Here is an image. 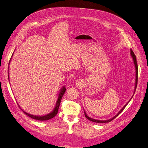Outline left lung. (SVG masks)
Returning a JSON list of instances; mask_svg holds the SVG:
<instances>
[{"mask_svg":"<svg viewBox=\"0 0 148 148\" xmlns=\"http://www.w3.org/2000/svg\"><path fill=\"white\" fill-rule=\"evenodd\" d=\"M130 54H131V56L133 58V63H134V65H135V71H136V80H135V91H134V94H135V90L136 89V86H137V83H138V65H137V62H136V56L135 55V53H134L133 51L132 50V49H130ZM133 96L132 97V98L133 97ZM132 98L130 99V100L132 99ZM130 101L127 103L126 104H125L123 108L121 109L119 112L117 114V115H115L114 117H112L110 119H109V120H96V119H92L91 117H88V116L87 115V114H86V112H85V111L84 110V115L85 117H86V118L87 119H88L89 120L91 121V122H96V123H107V122H111L112 120H114L115 117H117V116L122 112L123 110V109L125 108V107L127 106V105L128 104V102H130Z\"/></svg>","mask_w":148,"mask_h":148,"instance_id":"8db88e82","label":"left lung"}]
</instances>
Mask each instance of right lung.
<instances>
[{
	"label": "right lung",
	"mask_w": 148,
	"mask_h": 148,
	"mask_svg": "<svg viewBox=\"0 0 148 148\" xmlns=\"http://www.w3.org/2000/svg\"><path fill=\"white\" fill-rule=\"evenodd\" d=\"M12 56H13V54H12ZM8 80H9V75H8ZM65 91H66V88H65V87L63 86V87H62V88L60 89V92L59 94V96H58V99L57 100V102H56V106L54 107V109H53V110L51 112V113H49V114H48L47 115H43V116L33 115H31V114H28L27 112H26L23 111L21 109L23 110V112L26 115H27L28 116H29V117L32 118L33 119H35V120L43 121V120H49V119H52L53 117H55V116L57 115V114L58 112V110H59V106H60V104L61 99H62V96H64V93L65 92Z\"/></svg>",
	"instance_id": "1"
}]
</instances>
